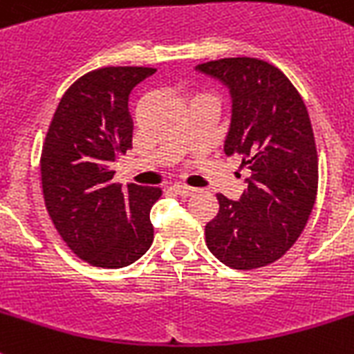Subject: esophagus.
Instances as JSON below:
<instances>
[{
    "instance_id": "esophagus-1",
    "label": "esophagus",
    "mask_w": 354,
    "mask_h": 354,
    "mask_svg": "<svg viewBox=\"0 0 354 354\" xmlns=\"http://www.w3.org/2000/svg\"><path fill=\"white\" fill-rule=\"evenodd\" d=\"M171 191L174 192V194L182 196V198H187V196L194 194L196 189H192V187H185V185H172Z\"/></svg>"
}]
</instances>
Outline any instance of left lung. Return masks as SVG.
I'll return each mask as SVG.
<instances>
[{
	"instance_id": "8db88e82",
	"label": "left lung",
	"mask_w": 354,
	"mask_h": 354,
	"mask_svg": "<svg viewBox=\"0 0 354 354\" xmlns=\"http://www.w3.org/2000/svg\"><path fill=\"white\" fill-rule=\"evenodd\" d=\"M196 70L228 86V156L250 171L241 200L218 194L205 241L223 264L254 270L281 259L304 230L317 200L319 154L301 93L283 71L254 57H228Z\"/></svg>"
}]
</instances>
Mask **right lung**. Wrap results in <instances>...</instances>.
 I'll list each match as a JSON object with an SVG mask.
<instances>
[{
	"instance_id": "right-lung-1",
	"label": "right lung",
	"mask_w": 354,
	"mask_h": 354,
	"mask_svg": "<svg viewBox=\"0 0 354 354\" xmlns=\"http://www.w3.org/2000/svg\"><path fill=\"white\" fill-rule=\"evenodd\" d=\"M154 68L88 71L62 95L41 153L44 205L70 250L91 266L124 268L149 250V212L162 191L135 183L122 191L113 162L131 149L129 93Z\"/></svg>"
}]
</instances>
